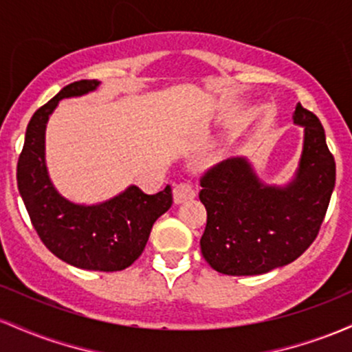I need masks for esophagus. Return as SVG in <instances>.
<instances>
[{
    "instance_id": "esophagus-1",
    "label": "esophagus",
    "mask_w": 352,
    "mask_h": 352,
    "mask_svg": "<svg viewBox=\"0 0 352 352\" xmlns=\"http://www.w3.org/2000/svg\"><path fill=\"white\" fill-rule=\"evenodd\" d=\"M195 197V190L187 182H184V184H177L175 187H173V201H175L177 205L179 204H184V201H187L190 199H193Z\"/></svg>"
}]
</instances>
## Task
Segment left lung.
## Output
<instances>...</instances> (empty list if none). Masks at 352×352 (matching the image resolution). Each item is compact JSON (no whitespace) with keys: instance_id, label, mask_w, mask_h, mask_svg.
Instances as JSON below:
<instances>
[{"instance_id":"1","label":"left lung","mask_w":352,"mask_h":352,"mask_svg":"<svg viewBox=\"0 0 352 352\" xmlns=\"http://www.w3.org/2000/svg\"><path fill=\"white\" fill-rule=\"evenodd\" d=\"M293 122L305 129L300 164L289 184L266 185L245 157L220 162L201 177L207 208L201 254L218 273L253 276L301 256L318 236L336 182L324 129L296 104Z\"/></svg>"}]
</instances>
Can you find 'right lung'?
I'll list each match as a JSON object with an SVG mask.
<instances>
[{"mask_svg": "<svg viewBox=\"0 0 352 352\" xmlns=\"http://www.w3.org/2000/svg\"><path fill=\"white\" fill-rule=\"evenodd\" d=\"M98 79L76 80L34 112L18 160V190L31 223L59 260L91 272H120L144 252L155 220L172 207V188L147 195L131 185L106 201L80 205L56 190L46 167V124L59 100L99 87Z\"/></svg>", "mask_w": 352, "mask_h": 352, "instance_id": "obj_1", "label": "right lung"}]
</instances>
